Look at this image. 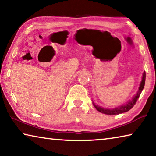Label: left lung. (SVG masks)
<instances>
[{
    "label": "left lung",
    "mask_w": 156,
    "mask_h": 156,
    "mask_svg": "<svg viewBox=\"0 0 156 156\" xmlns=\"http://www.w3.org/2000/svg\"><path fill=\"white\" fill-rule=\"evenodd\" d=\"M145 78H146V73L144 72L143 76H142V80L140 83V85L138 93H137L135 97H133V98L132 99L131 101L129 102V103L126 104V105H124V106H122L119 108H116V109H105L103 108L100 107L96 105H94V107H96V109L98 111V112H101L102 113H105V114H107V115H118V114H120V113H122L128 112V111L130 110L131 108L136 105L137 100H138L140 96L141 92L144 87Z\"/></svg>",
    "instance_id": "1"
}]
</instances>
